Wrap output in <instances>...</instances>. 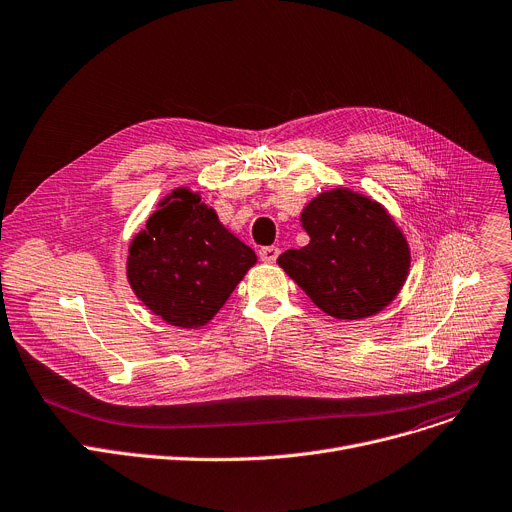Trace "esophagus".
I'll use <instances>...</instances> for the list:
<instances>
[{
	"label": "esophagus",
	"instance_id": "esophagus-1",
	"mask_svg": "<svg viewBox=\"0 0 512 512\" xmlns=\"http://www.w3.org/2000/svg\"><path fill=\"white\" fill-rule=\"evenodd\" d=\"M278 255H280V249H278V247H261V249H259V257H261V261H265V263H274V261L278 259Z\"/></svg>",
	"mask_w": 512,
	"mask_h": 512
}]
</instances>
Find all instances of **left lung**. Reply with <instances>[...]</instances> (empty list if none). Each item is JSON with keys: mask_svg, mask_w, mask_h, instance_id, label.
<instances>
[{"mask_svg": "<svg viewBox=\"0 0 512 512\" xmlns=\"http://www.w3.org/2000/svg\"><path fill=\"white\" fill-rule=\"evenodd\" d=\"M300 220L311 243L288 249L278 263L321 311L335 319H364L397 296L410 269V249L377 201L333 189L315 197Z\"/></svg>", "mask_w": 512, "mask_h": 512, "instance_id": "8db88e82", "label": "left lung"}]
</instances>
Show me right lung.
<instances>
[{"label": "right lung", "instance_id": "right-lung-1", "mask_svg": "<svg viewBox=\"0 0 512 512\" xmlns=\"http://www.w3.org/2000/svg\"><path fill=\"white\" fill-rule=\"evenodd\" d=\"M257 257L189 189H175L131 241L127 278L166 323L195 329L220 309Z\"/></svg>", "mask_w": 512, "mask_h": 512}]
</instances>
